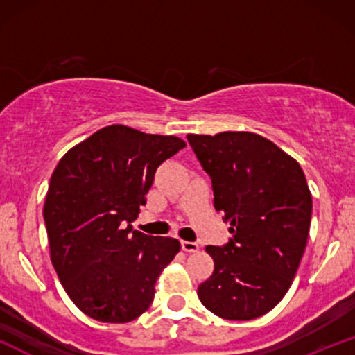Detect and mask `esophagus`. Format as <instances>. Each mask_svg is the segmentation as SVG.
<instances>
[{
  "label": "esophagus",
  "mask_w": 355,
  "mask_h": 355,
  "mask_svg": "<svg viewBox=\"0 0 355 355\" xmlns=\"http://www.w3.org/2000/svg\"><path fill=\"white\" fill-rule=\"evenodd\" d=\"M198 243L195 242H187V240H182V250L187 252V254H193V252H198Z\"/></svg>",
  "instance_id": "obj_1"
}]
</instances>
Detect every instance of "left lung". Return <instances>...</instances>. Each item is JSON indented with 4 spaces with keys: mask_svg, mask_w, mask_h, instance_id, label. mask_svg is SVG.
<instances>
[{
    "mask_svg": "<svg viewBox=\"0 0 355 355\" xmlns=\"http://www.w3.org/2000/svg\"><path fill=\"white\" fill-rule=\"evenodd\" d=\"M187 140L210 175L215 210L232 234L223 247L207 245L215 268L198 285V299L222 319H257L287 294L302 260L312 217L305 175L257 133H190Z\"/></svg>",
    "mask_w": 355,
    "mask_h": 355,
    "instance_id": "left-lung-1",
    "label": "left lung"
}]
</instances>
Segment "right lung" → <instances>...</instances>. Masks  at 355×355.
<instances>
[{
    "label": "right lung",
    "mask_w": 355,
    "mask_h": 355,
    "mask_svg": "<svg viewBox=\"0 0 355 355\" xmlns=\"http://www.w3.org/2000/svg\"><path fill=\"white\" fill-rule=\"evenodd\" d=\"M183 146L178 137L110 125L56 165L43 207L51 263L73 304L92 319L125 324L140 317L180 252L177 239L145 235L132 222L158 166Z\"/></svg>",
    "instance_id": "add662e5"
}]
</instances>
